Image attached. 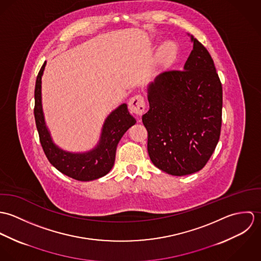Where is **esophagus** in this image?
I'll return each instance as SVG.
<instances>
[{
    "label": "esophagus",
    "instance_id": "1",
    "mask_svg": "<svg viewBox=\"0 0 261 261\" xmlns=\"http://www.w3.org/2000/svg\"><path fill=\"white\" fill-rule=\"evenodd\" d=\"M128 108H129V111L137 115H142L145 112V109H146V102L144 97L141 95H135L129 99Z\"/></svg>",
    "mask_w": 261,
    "mask_h": 261
}]
</instances>
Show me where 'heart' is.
Listing matches in <instances>:
<instances>
[{"instance_id":"b5f03b06","label":"heart","mask_w":261,"mask_h":261,"mask_svg":"<svg viewBox=\"0 0 261 261\" xmlns=\"http://www.w3.org/2000/svg\"><path fill=\"white\" fill-rule=\"evenodd\" d=\"M179 52V46L174 40L164 41L158 48L154 55V67L164 68L170 65L176 59Z\"/></svg>"}]
</instances>
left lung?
Here are the masks:
<instances>
[{
	"instance_id": "1",
	"label": "left lung",
	"mask_w": 261,
	"mask_h": 261,
	"mask_svg": "<svg viewBox=\"0 0 261 261\" xmlns=\"http://www.w3.org/2000/svg\"><path fill=\"white\" fill-rule=\"evenodd\" d=\"M193 43L183 71L158 75L148 87V130L152 164L173 176L203 169L216 148L222 122V85L207 49Z\"/></svg>"
}]
</instances>
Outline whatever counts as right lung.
Instances as JSON below:
<instances>
[{
	"mask_svg": "<svg viewBox=\"0 0 261 261\" xmlns=\"http://www.w3.org/2000/svg\"><path fill=\"white\" fill-rule=\"evenodd\" d=\"M46 61L38 73L35 85L34 115L40 143L49 162L62 174L77 181H93L110 173L114 165L116 147L126 130L137 120L129 113L126 103H121L106 118L99 140L92 149L69 151L58 147L47 126L42 106V76Z\"/></svg>",
	"mask_w": 261,
	"mask_h": 261,
	"instance_id": "obj_1",
	"label": "right lung"
}]
</instances>
